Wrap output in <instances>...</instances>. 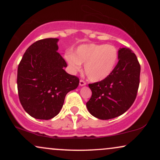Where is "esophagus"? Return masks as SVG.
Instances as JSON below:
<instances>
[{
	"label": "esophagus",
	"mask_w": 160,
	"mask_h": 160,
	"mask_svg": "<svg viewBox=\"0 0 160 160\" xmlns=\"http://www.w3.org/2000/svg\"><path fill=\"white\" fill-rule=\"evenodd\" d=\"M86 84V82L84 81V80H80V86H85Z\"/></svg>",
	"instance_id": "34e87169"
}]
</instances>
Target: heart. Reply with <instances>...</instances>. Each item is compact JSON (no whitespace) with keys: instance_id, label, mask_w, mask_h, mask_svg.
Masks as SVG:
<instances>
[{"instance_id":"1","label":"heart","mask_w":160,"mask_h":160,"mask_svg":"<svg viewBox=\"0 0 160 160\" xmlns=\"http://www.w3.org/2000/svg\"><path fill=\"white\" fill-rule=\"evenodd\" d=\"M66 61L73 72L81 69L92 81H101L113 72L119 58V50L114 45L89 43L82 44L75 49L73 54L65 56Z\"/></svg>"}]
</instances>
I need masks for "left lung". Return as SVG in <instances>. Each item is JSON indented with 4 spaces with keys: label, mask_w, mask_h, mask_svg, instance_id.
<instances>
[{
    "label": "left lung",
    "mask_w": 160,
    "mask_h": 160,
    "mask_svg": "<svg viewBox=\"0 0 160 160\" xmlns=\"http://www.w3.org/2000/svg\"><path fill=\"white\" fill-rule=\"evenodd\" d=\"M141 66L128 48L119 49V62L107 78L89 83L92 96L88 111L100 120H109L124 113L136 98L140 82Z\"/></svg>",
    "instance_id": "left-lung-1"
}]
</instances>
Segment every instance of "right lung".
<instances>
[{"instance_id": "add662e5", "label": "right lung", "mask_w": 160, "mask_h": 160, "mask_svg": "<svg viewBox=\"0 0 160 160\" xmlns=\"http://www.w3.org/2000/svg\"><path fill=\"white\" fill-rule=\"evenodd\" d=\"M57 38L34 42L18 66L20 103L32 117L50 120L59 113L68 92L78 88L79 78L64 70L67 63L59 54Z\"/></svg>"}]
</instances>
